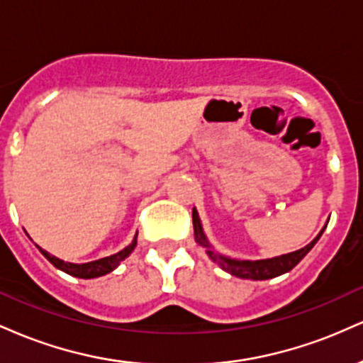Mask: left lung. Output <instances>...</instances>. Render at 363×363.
I'll use <instances>...</instances> for the list:
<instances>
[{"instance_id":"left-lung-1","label":"left lung","mask_w":363,"mask_h":363,"mask_svg":"<svg viewBox=\"0 0 363 363\" xmlns=\"http://www.w3.org/2000/svg\"><path fill=\"white\" fill-rule=\"evenodd\" d=\"M193 225H194V239L196 242L206 249V254L210 256V259L216 262L223 272L234 274V277L239 278H245V280H269V278H277L283 273H289L290 269H294L295 266L301 262L306 254L314 247L315 242L319 240V237L323 235V230L319 232V235L312 240L311 244H307L306 247L298 249L295 252H289L283 254V256H277L272 257V259H257V261H239V259H232V257L222 256V254L215 252L213 247H211L210 242H208L205 232H203L201 227V220H199L198 211L196 208L193 210Z\"/></svg>"}]
</instances>
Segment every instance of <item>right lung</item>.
Returning a JSON list of instances; mask_svg holds the SVG:
<instances>
[{
	"label": "right lung",
	"mask_w": 363,
	"mask_h": 363,
	"mask_svg": "<svg viewBox=\"0 0 363 363\" xmlns=\"http://www.w3.org/2000/svg\"><path fill=\"white\" fill-rule=\"evenodd\" d=\"M37 247H39V245H37ZM135 247H136V235H135V239H133V242L129 244L128 247H124L123 251H119L118 254H112V256L102 257V259H97V261L83 262V264H74V262L62 261V259H60V257L52 256V254L44 251L43 247H39V251L43 252L45 257H48L49 262H52V264L56 266L57 269H61V272L72 274V277L85 278V280H89V278L104 277V274L111 273L112 269L118 268L119 262L126 259V257L133 252V249H135Z\"/></svg>",
	"instance_id": "1"
}]
</instances>
